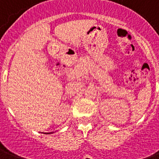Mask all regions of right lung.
<instances>
[{
	"instance_id": "right-lung-1",
	"label": "right lung",
	"mask_w": 159,
	"mask_h": 159,
	"mask_svg": "<svg viewBox=\"0 0 159 159\" xmlns=\"http://www.w3.org/2000/svg\"><path fill=\"white\" fill-rule=\"evenodd\" d=\"M52 132H51V133H47V134H52Z\"/></svg>"
}]
</instances>
